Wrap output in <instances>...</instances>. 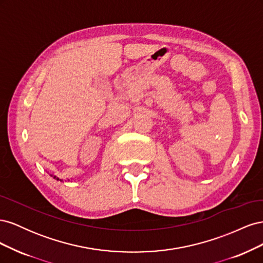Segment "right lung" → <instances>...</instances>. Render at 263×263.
Wrapping results in <instances>:
<instances>
[{"label": "right lung", "mask_w": 263, "mask_h": 263, "mask_svg": "<svg viewBox=\"0 0 263 263\" xmlns=\"http://www.w3.org/2000/svg\"><path fill=\"white\" fill-rule=\"evenodd\" d=\"M51 177H53V179H55V180H59V178H57L55 176H52V174H51ZM60 181H61V180H60Z\"/></svg>", "instance_id": "1"}]
</instances>
